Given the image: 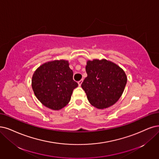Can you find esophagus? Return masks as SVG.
<instances>
[{
	"mask_svg": "<svg viewBox=\"0 0 159 159\" xmlns=\"http://www.w3.org/2000/svg\"><path fill=\"white\" fill-rule=\"evenodd\" d=\"M83 80H79V81L78 82V84H79V86H81L82 83H83Z\"/></svg>",
	"mask_w": 159,
	"mask_h": 159,
	"instance_id": "esophagus-1",
	"label": "esophagus"
}]
</instances>
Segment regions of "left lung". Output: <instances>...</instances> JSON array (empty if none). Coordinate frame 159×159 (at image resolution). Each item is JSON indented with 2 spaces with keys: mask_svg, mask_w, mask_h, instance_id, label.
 I'll return each mask as SVG.
<instances>
[{
  "mask_svg": "<svg viewBox=\"0 0 159 159\" xmlns=\"http://www.w3.org/2000/svg\"><path fill=\"white\" fill-rule=\"evenodd\" d=\"M86 71L87 77L81 86L92 105L103 109L119 100L127 83L124 70L105 59H94L87 61Z\"/></svg>",
  "mask_w": 159,
  "mask_h": 159,
  "instance_id": "obj_1",
  "label": "left lung"
}]
</instances>
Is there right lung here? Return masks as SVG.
Here are the masks:
<instances>
[{
    "label": "right lung",
    "instance_id": "right-lung-1",
    "mask_svg": "<svg viewBox=\"0 0 159 159\" xmlns=\"http://www.w3.org/2000/svg\"><path fill=\"white\" fill-rule=\"evenodd\" d=\"M69 61L54 60L41 65L34 72L31 85L35 96L45 107L60 110L68 104L78 84L73 79Z\"/></svg>",
    "mask_w": 159,
    "mask_h": 159
}]
</instances>
